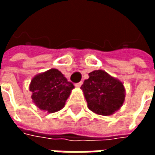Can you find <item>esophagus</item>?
<instances>
[{
  "instance_id": "34e87169",
  "label": "esophagus",
  "mask_w": 155,
  "mask_h": 155,
  "mask_svg": "<svg viewBox=\"0 0 155 155\" xmlns=\"http://www.w3.org/2000/svg\"><path fill=\"white\" fill-rule=\"evenodd\" d=\"M82 84H83V82H82V81H81V82H79V83H77V84H75V87L80 88L81 85H82Z\"/></svg>"
}]
</instances>
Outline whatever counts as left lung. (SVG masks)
<instances>
[{
    "label": "left lung",
    "mask_w": 155,
    "mask_h": 155,
    "mask_svg": "<svg viewBox=\"0 0 155 155\" xmlns=\"http://www.w3.org/2000/svg\"><path fill=\"white\" fill-rule=\"evenodd\" d=\"M81 89L89 109L100 115L108 116L120 110L125 100L124 84L102 70L89 73Z\"/></svg>",
    "instance_id": "8db88e82"
}]
</instances>
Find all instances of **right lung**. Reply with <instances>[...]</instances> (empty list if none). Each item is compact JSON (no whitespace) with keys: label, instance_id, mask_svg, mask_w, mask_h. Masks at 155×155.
<instances>
[{"label":"right lung","instance_id":"obj_1","mask_svg":"<svg viewBox=\"0 0 155 155\" xmlns=\"http://www.w3.org/2000/svg\"><path fill=\"white\" fill-rule=\"evenodd\" d=\"M74 84L57 69H51L32 78L29 90L33 103L47 113H54L64 107Z\"/></svg>","mask_w":155,"mask_h":155}]
</instances>
